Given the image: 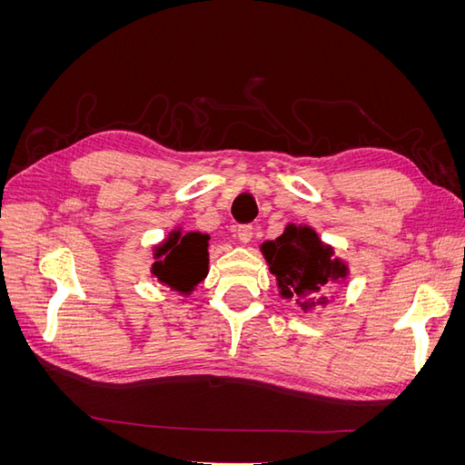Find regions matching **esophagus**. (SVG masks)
<instances>
[{
    "label": "esophagus",
    "mask_w": 465,
    "mask_h": 465,
    "mask_svg": "<svg viewBox=\"0 0 465 465\" xmlns=\"http://www.w3.org/2000/svg\"><path fill=\"white\" fill-rule=\"evenodd\" d=\"M252 234H254V229H252V224H241L236 231V236L238 241H241L242 244H248L252 241Z\"/></svg>",
    "instance_id": "1"
}]
</instances>
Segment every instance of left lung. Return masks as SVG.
I'll use <instances>...</instances> for the list:
<instances>
[{"mask_svg":"<svg viewBox=\"0 0 465 465\" xmlns=\"http://www.w3.org/2000/svg\"><path fill=\"white\" fill-rule=\"evenodd\" d=\"M260 250L275 275L281 299L294 301L302 312L326 306L328 297L314 294L330 283L343 285L349 277V265L335 258L333 248L308 224L289 223L283 234L265 241Z\"/></svg>","mask_w":465,"mask_h":465,"instance_id":"1","label":"left lung"}]
</instances>
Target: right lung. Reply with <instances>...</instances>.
<instances>
[{"label": "right lung", "instance_id": "right-lung-1", "mask_svg": "<svg viewBox=\"0 0 465 465\" xmlns=\"http://www.w3.org/2000/svg\"><path fill=\"white\" fill-rule=\"evenodd\" d=\"M207 241L209 236L202 232L171 231L161 244L153 248V277L171 291L190 294L207 275Z\"/></svg>", "mask_w": 465, "mask_h": 465}]
</instances>
